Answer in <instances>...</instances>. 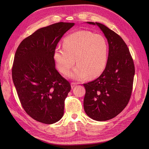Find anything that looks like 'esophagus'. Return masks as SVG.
<instances>
[{"label":"esophagus","mask_w":149,"mask_h":149,"mask_svg":"<svg viewBox=\"0 0 149 149\" xmlns=\"http://www.w3.org/2000/svg\"><path fill=\"white\" fill-rule=\"evenodd\" d=\"M77 84V83H74V82H72L71 83V88H74L75 86Z\"/></svg>","instance_id":"34e87169"}]
</instances>
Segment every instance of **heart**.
<instances>
[{
  "label": "heart",
  "mask_w": 149,
  "mask_h": 149,
  "mask_svg": "<svg viewBox=\"0 0 149 149\" xmlns=\"http://www.w3.org/2000/svg\"><path fill=\"white\" fill-rule=\"evenodd\" d=\"M108 54V45L105 38L89 31H80L66 36L63 48L57 47L54 58L60 72L68 74L75 64L77 66L68 75L80 81L89 75L93 78L104 70Z\"/></svg>",
  "instance_id": "obj_1"
}]
</instances>
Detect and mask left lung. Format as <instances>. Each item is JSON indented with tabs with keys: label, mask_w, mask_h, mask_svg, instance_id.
Masks as SVG:
<instances>
[{
	"label": "left lung",
	"mask_w": 149,
	"mask_h": 149,
	"mask_svg": "<svg viewBox=\"0 0 149 149\" xmlns=\"http://www.w3.org/2000/svg\"><path fill=\"white\" fill-rule=\"evenodd\" d=\"M109 43L105 69L95 80L83 84L86 89L84 111L91 118L104 121L121 113L131 97L135 66L129 49L123 38L113 31L98 22Z\"/></svg>",
	"instance_id": "left-lung-1"
}]
</instances>
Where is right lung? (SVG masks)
Segmentation results:
<instances>
[{
	"label": "right lung",
	"mask_w": 149,
	"mask_h": 149,
	"mask_svg": "<svg viewBox=\"0 0 149 149\" xmlns=\"http://www.w3.org/2000/svg\"><path fill=\"white\" fill-rule=\"evenodd\" d=\"M74 25L61 22L38 29L23 40L15 52L13 83L23 109L38 122L53 124L63 115L71 86L56 69L54 51Z\"/></svg>",
	"instance_id": "1"
}]
</instances>
